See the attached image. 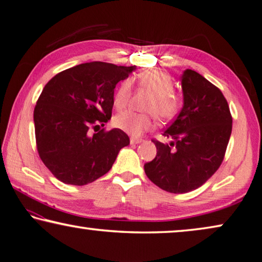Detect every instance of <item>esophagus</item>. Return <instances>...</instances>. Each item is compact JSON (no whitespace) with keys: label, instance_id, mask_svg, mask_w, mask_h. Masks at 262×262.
I'll return each instance as SVG.
<instances>
[{"label":"esophagus","instance_id":"obj_1","mask_svg":"<svg viewBox=\"0 0 262 262\" xmlns=\"http://www.w3.org/2000/svg\"><path fill=\"white\" fill-rule=\"evenodd\" d=\"M141 139H138V138H131L130 139V143H131V145H135V144H140L141 143Z\"/></svg>","mask_w":262,"mask_h":262}]
</instances>
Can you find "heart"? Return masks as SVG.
Here are the masks:
<instances>
[{
  "label": "heart",
  "mask_w": 262,
  "mask_h": 262,
  "mask_svg": "<svg viewBox=\"0 0 262 262\" xmlns=\"http://www.w3.org/2000/svg\"><path fill=\"white\" fill-rule=\"evenodd\" d=\"M131 82H135L137 87L152 94L144 108L149 113L125 112L119 114L114 118V124L117 128L132 137H140L153 125V116L150 112L161 122L170 121L176 116L181 107V99L173 93L175 84L171 76L161 70L145 71L132 78L130 81H122L113 98L115 109L123 110L127 105L131 95Z\"/></svg>",
  "instance_id": "b5f03b06"
}]
</instances>
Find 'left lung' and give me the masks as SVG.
I'll return each mask as SVG.
<instances>
[{"label":"left lung","instance_id":"obj_1","mask_svg":"<svg viewBox=\"0 0 262 262\" xmlns=\"http://www.w3.org/2000/svg\"><path fill=\"white\" fill-rule=\"evenodd\" d=\"M184 105L162 136L170 145L153 139L157 157L145 163V172L155 185L171 193H186L205 184L226 155L232 116L219 87L198 72L182 77Z\"/></svg>","mask_w":262,"mask_h":262}]
</instances>
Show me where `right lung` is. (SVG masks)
Here are the masks:
<instances>
[{
  "instance_id": "add662e5",
  "label": "right lung",
  "mask_w": 262,
  "mask_h": 262,
  "mask_svg": "<svg viewBox=\"0 0 262 262\" xmlns=\"http://www.w3.org/2000/svg\"><path fill=\"white\" fill-rule=\"evenodd\" d=\"M135 68L82 63L46 84L33 114L36 149L58 181L70 185L96 181L112 169L121 148L130 144L119 128L96 130L112 117L116 84Z\"/></svg>"
}]
</instances>
